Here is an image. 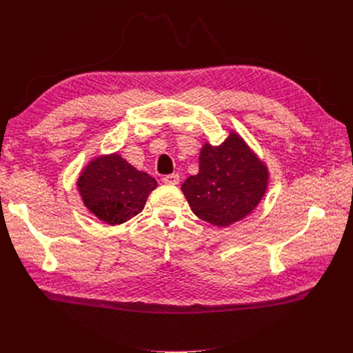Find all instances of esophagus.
I'll list each match as a JSON object with an SVG mask.
<instances>
[{"label": "esophagus", "instance_id": "obj_1", "mask_svg": "<svg viewBox=\"0 0 353 353\" xmlns=\"http://www.w3.org/2000/svg\"><path fill=\"white\" fill-rule=\"evenodd\" d=\"M162 181L165 184H170V185H176L179 184V175L178 174H169V175H165L162 178Z\"/></svg>", "mask_w": 353, "mask_h": 353}]
</instances>
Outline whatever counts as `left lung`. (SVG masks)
Wrapping results in <instances>:
<instances>
[{
  "label": "left lung",
  "mask_w": 353,
  "mask_h": 353,
  "mask_svg": "<svg viewBox=\"0 0 353 353\" xmlns=\"http://www.w3.org/2000/svg\"><path fill=\"white\" fill-rule=\"evenodd\" d=\"M268 187V169L236 132L221 145H203L199 174L181 187L191 210L216 227H228L259 205Z\"/></svg>",
  "instance_id": "8db88e82"
}]
</instances>
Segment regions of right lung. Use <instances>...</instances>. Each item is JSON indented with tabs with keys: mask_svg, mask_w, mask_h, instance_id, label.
Listing matches in <instances>:
<instances>
[{
	"mask_svg": "<svg viewBox=\"0 0 353 353\" xmlns=\"http://www.w3.org/2000/svg\"><path fill=\"white\" fill-rule=\"evenodd\" d=\"M156 187L154 178L137 170L116 153L94 159L78 179L85 206L110 225L138 215Z\"/></svg>",
	"mask_w": 353,
	"mask_h": 353,
	"instance_id": "1",
	"label": "right lung"
}]
</instances>
